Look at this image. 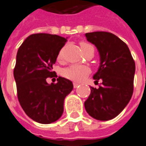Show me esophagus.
I'll use <instances>...</instances> for the list:
<instances>
[{"instance_id": "34e87169", "label": "esophagus", "mask_w": 146, "mask_h": 146, "mask_svg": "<svg viewBox=\"0 0 146 146\" xmlns=\"http://www.w3.org/2000/svg\"><path fill=\"white\" fill-rule=\"evenodd\" d=\"M73 85H74V88H78L79 86V84H78L76 82H74V83H73Z\"/></svg>"}]
</instances>
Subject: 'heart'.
Returning <instances> with one entry per match:
<instances>
[{
	"mask_svg": "<svg viewBox=\"0 0 146 146\" xmlns=\"http://www.w3.org/2000/svg\"><path fill=\"white\" fill-rule=\"evenodd\" d=\"M82 49H85L88 47H92V46L88 43L82 42L81 44ZM61 58V52L58 54V59ZM89 73V68L85 65H79V64H73L71 66L68 67L64 68L62 72V74L64 77L68 78L70 80L74 81V82H81L84 79L88 74Z\"/></svg>",
	"mask_w": 146,
	"mask_h": 146,
	"instance_id": "1",
	"label": "heart"
}]
</instances>
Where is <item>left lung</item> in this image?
Masks as SVG:
<instances>
[{
  "label": "left lung",
  "instance_id": "left-lung-1",
  "mask_svg": "<svg viewBox=\"0 0 146 146\" xmlns=\"http://www.w3.org/2000/svg\"><path fill=\"white\" fill-rule=\"evenodd\" d=\"M85 37L100 55V66L93 78L95 82L102 81L98 88L91 87L85 110L94 119L108 121L118 115L131 99L135 64L129 47L113 34L95 31L86 33Z\"/></svg>",
  "mask_w": 146,
  "mask_h": 146
}]
</instances>
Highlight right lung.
I'll return each mask as SVG.
<instances>
[{"mask_svg": "<svg viewBox=\"0 0 146 146\" xmlns=\"http://www.w3.org/2000/svg\"><path fill=\"white\" fill-rule=\"evenodd\" d=\"M67 38L56 35L34 34L20 46L14 69L17 98L28 117L41 124L61 118L64 98L73 89L68 79L58 77L57 83L48 84L52 78L53 64Z\"/></svg>", "mask_w": 146, "mask_h": 146, "instance_id": "add662e5", "label": "right lung"}]
</instances>
